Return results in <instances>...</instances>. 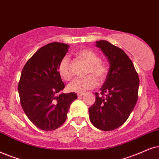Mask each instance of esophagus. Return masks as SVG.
Returning <instances> with one entry per match:
<instances>
[{
	"instance_id": "34e87169",
	"label": "esophagus",
	"mask_w": 159,
	"mask_h": 159,
	"mask_svg": "<svg viewBox=\"0 0 159 159\" xmlns=\"http://www.w3.org/2000/svg\"><path fill=\"white\" fill-rule=\"evenodd\" d=\"M84 95V93H78L77 94V96H78V98H79V97H82Z\"/></svg>"
}]
</instances>
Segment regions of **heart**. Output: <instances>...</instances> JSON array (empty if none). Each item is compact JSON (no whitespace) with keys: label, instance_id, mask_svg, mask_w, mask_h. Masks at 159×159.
<instances>
[{"label":"heart","instance_id":"heart-1","mask_svg":"<svg viewBox=\"0 0 159 159\" xmlns=\"http://www.w3.org/2000/svg\"><path fill=\"white\" fill-rule=\"evenodd\" d=\"M78 55L89 65L86 72L87 75L92 74L99 81H104L108 73V67L106 63L99 60V55L96 52L85 48L80 50ZM58 73L65 81H70L73 77L70 70V61L68 57H64L60 61L58 66ZM93 75L84 78H76L69 84L67 89L70 92L78 93H83L87 90L92 89L97 85L96 78Z\"/></svg>","mask_w":159,"mask_h":159}]
</instances>
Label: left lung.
I'll return each instance as SVG.
<instances>
[{"label": "left lung", "instance_id": "obj_1", "mask_svg": "<svg viewBox=\"0 0 159 159\" xmlns=\"http://www.w3.org/2000/svg\"><path fill=\"white\" fill-rule=\"evenodd\" d=\"M96 46L106 56L110 68L101 95L95 93L94 104L89 108V119L99 129L111 131L124 124L134 109L139 79L132 60L121 48L103 40L96 41Z\"/></svg>", "mask_w": 159, "mask_h": 159}]
</instances>
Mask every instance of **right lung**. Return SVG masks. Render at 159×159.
<instances>
[{
    "label": "right lung",
    "mask_w": 159,
    "mask_h": 159,
    "mask_svg": "<svg viewBox=\"0 0 159 159\" xmlns=\"http://www.w3.org/2000/svg\"><path fill=\"white\" fill-rule=\"evenodd\" d=\"M66 43H54L40 48L23 67L18 84L20 103L27 118L44 131L64 124L75 93L57 94L65 88L58 66L68 51Z\"/></svg>",
    "instance_id": "1"
}]
</instances>
